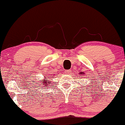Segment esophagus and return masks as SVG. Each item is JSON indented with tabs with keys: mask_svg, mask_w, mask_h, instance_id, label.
<instances>
[{
	"mask_svg": "<svg viewBox=\"0 0 125 125\" xmlns=\"http://www.w3.org/2000/svg\"><path fill=\"white\" fill-rule=\"evenodd\" d=\"M70 72H71L70 70H65V73H66V74H69V73H70Z\"/></svg>",
	"mask_w": 125,
	"mask_h": 125,
	"instance_id": "34e87169",
	"label": "esophagus"
}]
</instances>
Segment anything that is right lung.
I'll list each match as a JSON object with an SVG mask.
<instances>
[{"instance_id": "1", "label": "right lung", "mask_w": 125, "mask_h": 125, "mask_svg": "<svg viewBox=\"0 0 125 125\" xmlns=\"http://www.w3.org/2000/svg\"><path fill=\"white\" fill-rule=\"evenodd\" d=\"M50 83V81H48V82H47V80H45V81H44V83ZM42 84H43V83H42ZM45 84H47V83H45ZM48 85H49V84H48Z\"/></svg>"}]
</instances>
